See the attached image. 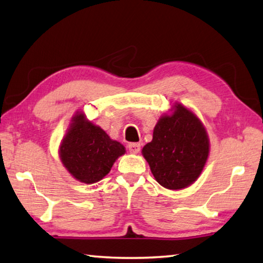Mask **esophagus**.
<instances>
[{
  "instance_id": "1",
  "label": "esophagus",
  "mask_w": 263,
  "mask_h": 263,
  "mask_svg": "<svg viewBox=\"0 0 263 263\" xmlns=\"http://www.w3.org/2000/svg\"><path fill=\"white\" fill-rule=\"evenodd\" d=\"M127 148H128V150H130L131 154H138L139 152H140V149H141L140 148V143H136V142L128 143Z\"/></svg>"
}]
</instances>
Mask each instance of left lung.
I'll return each mask as SVG.
<instances>
[{"mask_svg":"<svg viewBox=\"0 0 263 263\" xmlns=\"http://www.w3.org/2000/svg\"><path fill=\"white\" fill-rule=\"evenodd\" d=\"M209 138L198 116L176 103L154 128L142 149L154 177L161 186L181 190L198 180L209 155Z\"/></svg>","mask_w":263,"mask_h":263,"instance_id":"left-lung-1","label":"left lung"}]
</instances>
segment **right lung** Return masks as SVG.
I'll use <instances>...</instances> for the list:
<instances>
[{
  "instance_id": "obj_1",
  "label": "right lung",
  "mask_w": 263,
  "mask_h": 263,
  "mask_svg": "<svg viewBox=\"0 0 263 263\" xmlns=\"http://www.w3.org/2000/svg\"><path fill=\"white\" fill-rule=\"evenodd\" d=\"M59 153L63 166L76 180L92 184L108 174L115 160L125 154V148L78 111L72 117Z\"/></svg>"
}]
</instances>
